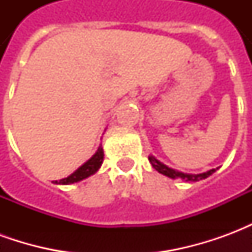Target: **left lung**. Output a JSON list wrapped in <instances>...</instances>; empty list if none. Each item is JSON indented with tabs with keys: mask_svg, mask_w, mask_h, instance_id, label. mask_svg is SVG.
<instances>
[{
	"mask_svg": "<svg viewBox=\"0 0 252 252\" xmlns=\"http://www.w3.org/2000/svg\"><path fill=\"white\" fill-rule=\"evenodd\" d=\"M148 159H150V162L153 164L154 169L157 170L158 173L166 175V177H170V178H173V180H178V178H181V180L195 182V181L205 180V178H208L209 175L213 174V173L216 171L215 169H212L209 170V171H206V173H202V174H185V173H181V171H177V170L170 169V167H167V166L162 163V162H159L158 159L154 158V157H150Z\"/></svg>",
	"mask_w": 252,
	"mask_h": 252,
	"instance_id": "8db88e82",
	"label": "left lung"
}]
</instances>
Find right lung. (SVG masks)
I'll use <instances>...</instances> for the list:
<instances>
[{
	"label": "right lung",
	"instance_id": "1",
	"mask_svg": "<svg viewBox=\"0 0 252 252\" xmlns=\"http://www.w3.org/2000/svg\"><path fill=\"white\" fill-rule=\"evenodd\" d=\"M102 159H104V151L102 147L99 146L97 153L94 154L92 158L89 159L88 162L82 164L78 170H75L71 175H68L67 178H63L61 181H55V184H62V185H68V184H74L78 181H82L85 178H88L92 174H94L97 170L99 169V166L102 163Z\"/></svg>",
	"mask_w": 252,
	"mask_h": 252
}]
</instances>
